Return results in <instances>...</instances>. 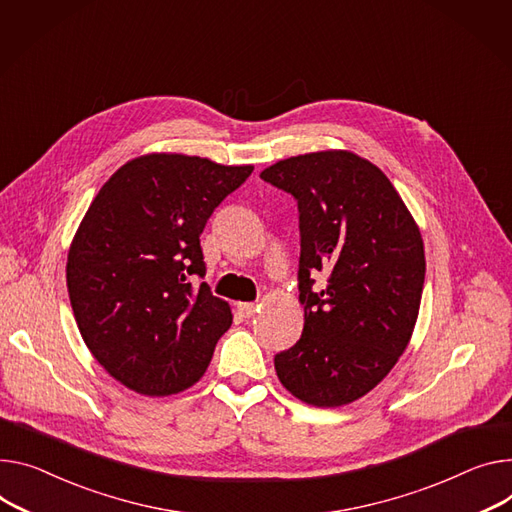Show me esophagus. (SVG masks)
<instances>
[{
	"label": "esophagus",
	"mask_w": 512,
	"mask_h": 512,
	"mask_svg": "<svg viewBox=\"0 0 512 512\" xmlns=\"http://www.w3.org/2000/svg\"><path fill=\"white\" fill-rule=\"evenodd\" d=\"M256 309H258V303H238V311L242 313L244 318H252L254 313H256Z\"/></svg>",
	"instance_id": "1"
}]
</instances>
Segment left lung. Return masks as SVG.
<instances>
[{
  "instance_id": "1",
  "label": "left lung",
  "mask_w": 512,
  "mask_h": 512,
  "mask_svg": "<svg viewBox=\"0 0 512 512\" xmlns=\"http://www.w3.org/2000/svg\"><path fill=\"white\" fill-rule=\"evenodd\" d=\"M260 178L297 201L301 338L274 357L281 383L305 404L363 398L406 350L424 287L420 231L387 176L350 151L305 153ZM327 272V285L313 276Z\"/></svg>"
}]
</instances>
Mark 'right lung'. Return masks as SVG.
Returning <instances> with one entry per match:
<instances>
[{
	"label": "right lung",
	"instance_id": "obj_1",
	"mask_svg": "<svg viewBox=\"0 0 512 512\" xmlns=\"http://www.w3.org/2000/svg\"><path fill=\"white\" fill-rule=\"evenodd\" d=\"M252 166L151 153L116 170L92 201L67 256V291L94 359L143 396L199 381L231 309L205 277L201 233Z\"/></svg>",
	"mask_w": 512,
	"mask_h": 512
}]
</instances>
